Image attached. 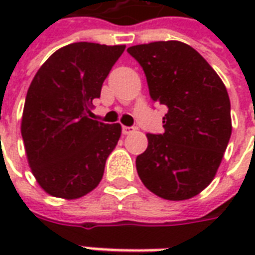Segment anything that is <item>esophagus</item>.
I'll return each mask as SVG.
<instances>
[{
	"instance_id": "obj_1",
	"label": "esophagus",
	"mask_w": 255,
	"mask_h": 255,
	"mask_svg": "<svg viewBox=\"0 0 255 255\" xmlns=\"http://www.w3.org/2000/svg\"><path fill=\"white\" fill-rule=\"evenodd\" d=\"M122 131L124 135H129V133H132L135 131V128L133 127H127V126H123Z\"/></svg>"
}]
</instances>
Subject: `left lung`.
Listing matches in <instances>:
<instances>
[{"label":"left lung","instance_id":"1","mask_svg":"<svg viewBox=\"0 0 255 255\" xmlns=\"http://www.w3.org/2000/svg\"><path fill=\"white\" fill-rule=\"evenodd\" d=\"M127 52L143 69L151 100L168 108L164 132L147 133V149L136 157L139 177L164 199L192 198L213 180L230 142L227 89L208 61L183 42H151Z\"/></svg>","mask_w":255,"mask_h":255}]
</instances>
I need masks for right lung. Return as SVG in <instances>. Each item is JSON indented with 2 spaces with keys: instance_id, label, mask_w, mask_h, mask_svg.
<instances>
[{
  "instance_id": "1",
  "label": "right lung",
  "mask_w": 255,
  "mask_h": 255,
  "mask_svg": "<svg viewBox=\"0 0 255 255\" xmlns=\"http://www.w3.org/2000/svg\"><path fill=\"white\" fill-rule=\"evenodd\" d=\"M126 46L76 42L58 49L32 79L21 136L36 182L53 197L76 199L104 176L120 124L90 119L89 106Z\"/></svg>"
}]
</instances>
